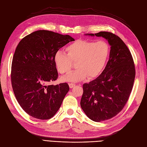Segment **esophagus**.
I'll return each instance as SVG.
<instances>
[{"label": "esophagus", "instance_id": "esophagus-1", "mask_svg": "<svg viewBox=\"0 0 147 147\" xmlns=\"http://www.w3.org/2000/svg\"><path fill=\"white\" fill-rule=\"evenodd\" d=\"M69 86L70 88H72L75 86V84L74 83H69Z\"/></svg>", "mask_w": 147, "mask_h": 147}]
</instances>
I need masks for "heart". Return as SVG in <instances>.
<instances>
[{"instance_id":"obj_1","label":"heart","mask_w":147,"mask_h":147,"mask_svg":"<svg viewBox=\"0 0 147 147\" xmlns=\"http://www.w3.org/2000/svg\"><path fill=\"white\" fill-rule=\"evenodd\" d=\"M67 55L61 51L55 53L53 57L57 72L67 74L72 67V62L76 61L74 72L63 78L65 82H79L86 77H97L101 74L110 55V49L105 41H91L79 39L65 48Z\"/></svg>"}]
</instances>
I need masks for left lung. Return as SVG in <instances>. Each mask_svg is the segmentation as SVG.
Segmentation results:
<instances>
[{
    "label": "left lung",
    "instance_id": "8db88e82",
    "mask_svg": "<svg viewBox=\"0 0 147 147\" xmlns=\"http://www.w3.org/2000/svg\"><path fill=\"white\" fill-rule=\"evenodd\" d=\"M85 35L103 37L110 45L105 69L94 80L83 84L80 102L86 116L100 122L116 116L126 104L134 82L135 66L130 51L117 35L109 32Z\"/></svg>",
    "mask_w": 147,
    "mask_h": 147
}]
</instances>
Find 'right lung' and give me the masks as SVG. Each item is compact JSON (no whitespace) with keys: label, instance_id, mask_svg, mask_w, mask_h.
Returning a JSON list of instances; mask_svg holds the SVG:
<instances>
[{"label":"right lung","instance_id":"add662e5","mask_svg":"<svg viewBox=\"0 0 147 147\" xmlns=\"http://www.w3.org/2000/svg\"><path fill=\"white\" fill-rule=\"evenodd\" d=\"M74 40L69 35L40 30L18 45L11 64V84L18 102L30 116L48 119L59 109L69 86L66 83L48 84L58 76L53 57L61 48Z\"/></svg>","mask_w":147,"mask_h":147}]
</instances>
